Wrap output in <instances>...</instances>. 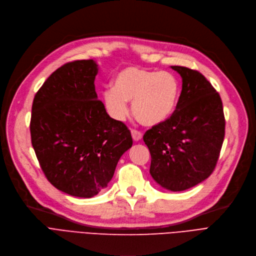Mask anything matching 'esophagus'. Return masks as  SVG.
I'll return each mask as SVG.
<instances>
[{"label":"esophagus","instance_id":"1","mask_svg":"<svg viewBox=\"0 0 256 256\" xmlns=\"http://www.w3.org/2000/svg\"><path fill=\"white\" fill-rule=\"evenodd\" d=\"M131 136H132V138L134 142H138L140 140H142V133L138 130H136V129H132L131 130Z\"/></svg>","mask_w":256,"mask_h":256}]
</instances>
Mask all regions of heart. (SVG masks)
I'll return each instance as SVG.
<instances>
[{
	"mask_svg": "<svg viewBox=\"0 0 256 256\" xmlns=\"http://www.w3.org/2000/svg\"><path fill=\"white\" fill-rule=\"evenodd\" d=\"M179 90V81L173 72L131 66L118 72L112 88L103 92V100L114 120H123L129 112L127 102H132V112L138 120L155 126L173 114Z\"/></svg>",
	"mask_w": 256,
	"mask_h": 256,
	"instance_id": "obj_1",
	"label": "heart"
}]
</instances>
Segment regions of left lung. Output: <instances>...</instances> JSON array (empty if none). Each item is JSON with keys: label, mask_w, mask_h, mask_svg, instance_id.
Wrapping results in <instances>:
<instances>
[{"label": "left lung", "mask_w": 256, "mask_h": 256, "mask_svg": "<svg viewBox=\"0 0 256 256\" xmlns=\"http://www.w3.org/2000/svg\"><path fill=\"white\" fill-rule=\"evenodd\" d=\"M182 78L174 112L146 131L151 154L150 174L162 188L180 192L208 178L225 136L221 96L200 72L171 66Z\"/></svg>", "instance_id": "8db88e82"}]
</instances>
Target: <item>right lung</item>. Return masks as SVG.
I'll list each match as a JSON object with an SVG mask.
<instances>
[{
	"mask_svg": "<svg viewBox=\"0 0 256 256\" xmlns=\"http://www.w3.org/2000/svg\"><path fill=\"white\" fill-rule=\"evenodd\" d=\"M92 59L57 68L36 92L31 142L46 179L70 196L90 198L112 180L120 157L132 146L130 130L98 100Z\"/></svg>",
	"mask_w": 256,
	"mask_h": 256,
	"instance_id": "add662e5",
	"label": "right lung"
}]
</instances>
